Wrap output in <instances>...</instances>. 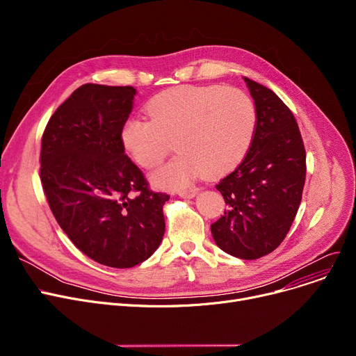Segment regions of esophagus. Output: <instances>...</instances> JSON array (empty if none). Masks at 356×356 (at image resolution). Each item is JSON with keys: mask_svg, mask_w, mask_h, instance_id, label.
Listing matches in <instances>:
<instances>
[{"mask_svg": "<svg viewBox=\"0 0 356 356\" xmlns=\"http://www.w3.org/2000/svg\"><path fill=\"white\" fill-rule=\"evenodd\" d=\"M199 192V189L197 188H189V189H180V191H177V195L180 196V197H193L196 193Z\"/></svg>", "mask_w": 356, "mask_h": 356, "instance_id": "1", "label": "esophagus"}]
</instances>
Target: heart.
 I'll list each match as a JSON object with an SVG mask.
<instances>
[{
	"label": "heart",
	"mask_w": 356,
	"mask_h": 356,
	"mask_svg": "<svg viewBox=\"0 0 356 356\" xmlns=\"http://www.w3.org/2000/svg\"><path fill=\"white\" fill-rule=\"evenodd\" d=\"M149 120L129 118L121 128L125 152L140 167L159 165L152 176L163 189L204 175L219 177L245 159L257 129V108L244 90L220 85H183L163 90L145 106Z\"/></svg>",
	"instance_id": "obj_1"
}]
</instances>
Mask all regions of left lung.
Returning <instances> with one entry per match:
<instances>
[{
    "instance_id": "left-lung-1",
    "label": "left lung",
    "mask_w": 356,
    "mask_h": 356,
    "mask_svg": "<svg viewBox=\"0 0 356 356\" xmlns=\"http://www.w3.org/2000/svg\"><path fill=\"white\" fill-rule=\"evenodd\" d=\"M257 108L245 159L216 189L228 209L211 225L216 245L241 259L273 252L290 231L306 179V149L293 112L275 93L244 78Z\"/></svg>"
}]
</instances>
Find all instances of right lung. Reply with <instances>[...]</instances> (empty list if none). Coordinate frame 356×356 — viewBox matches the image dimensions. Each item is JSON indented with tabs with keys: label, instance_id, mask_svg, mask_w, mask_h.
<instances>
[{
	"label": "right lung",
	"instance_id": "1",
	"mask_svg": "<svg viewBox=\"0 0 356 356\" xmlns=\"http://www.w3.org/2000/svg\"><path fill=\"white\" fill-rule=\"evenodd\" d=\"M136 92L85 83L54 111L42 137L40 180L51 213L74 247L114 268L154 254L170 199L149 189L124 153L121 128Z\"/></svg>",
	"mask_w": 356,
	"mask_h": 356
}]
</instances>
